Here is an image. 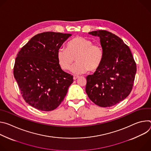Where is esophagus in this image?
<instances>
[{
    "label": "esophagus",
    "instance_id": "obj_1",
    "mask_svg": "<svg viewBox=\"0 0 151 151\" xmlns=\"http://www.w3.org/2000/svg\"><path fill=\"white\" fill-rule=\"evenodd\" d=\"M79 78V76H76V75H75V76H73V79H78V78Z\"/></svg>",
    "mask_w": 151,
    "mask_h": 151
}]
</instances>
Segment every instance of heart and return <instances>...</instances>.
<instances>
[{
    "instance_id": "b5f03b06",
    "label": "heart",
    "mask_w": 151,
    "mask_h": 151,
    "mask_svg": "<svg viewBox=\"0 0 151 151\" xmlns=\"http://www.w3.org/2000/svg\"><path fill=\"white\" fill-rule=\"evenodd\" d=\"M104 57L103 50L99 44L87 38L78 36L71 40L67 45V50L60 48L57 52V58L61 69L69 70L75 60L71 71L75 74H81L89 70H97Z\"/></svg>"
}]
</instances>
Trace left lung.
<instances>
[{"label":"left lung","mask_w":151,"mask_h":151,"mask_svg":"<svg viewBox=\"0 0 151 151\" xmlns=\"http://www.w3.org/2000/svg\"><path fill=\"white\" fill-rule=\"evenodd\" d=\"M100 37L104 57L100 68L87 76L85 91L90 99L103 107L114 106L131 93L136 64L129 47L116 35L106 30L89 32Z\"/></svg>","instance_id":"8db88e82"}]
</instances>
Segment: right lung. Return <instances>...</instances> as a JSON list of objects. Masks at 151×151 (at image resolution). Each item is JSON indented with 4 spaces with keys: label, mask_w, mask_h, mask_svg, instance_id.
<instances>
[{
    "label": "right lung",
    "mask_w": 151,
    "mask_h": 151,
    "mask_svg": "<svg viewBox=\"0 0 151 151\" xmlns=\"http://www.w3.org/2000/svg\"><path fill=\"white\" fill-rule=\"evenodd\" d=\"M71 36L41 33L31 38L17 54L14 76L25 101L35 109H56L73 82V76L61 69L57 58V51Z\"/></svg>",
    "instance_id": "add662e5"
}]
</instances>
